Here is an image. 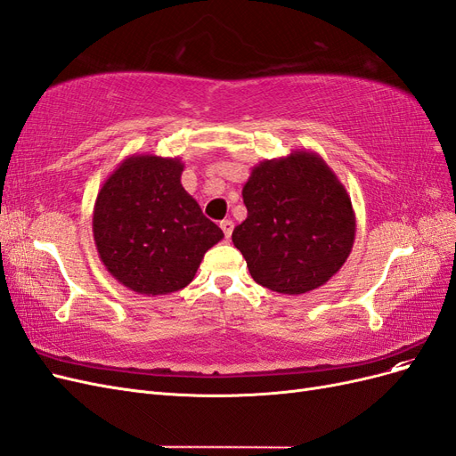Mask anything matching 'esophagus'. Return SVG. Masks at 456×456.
I'll list each match as a JSON object with an SVG mask.
<instances>
[{
  "instance_id": "1",
  "label": "esophagus",
  "mask_w": 456,
  "mask_h": 456,
  "mask_svg": "<svg viewBox=\"0 0 456 456\" xmlns=\"http://www.w3.org/2000/svg\"><path fill=\"white\" fill-rule=\"evenodd\" d=\"M220 228H223V232H224V238L230 240L232 232H233V223H232V220H230V218H224L223 223H220Z\"/></svg>"
}]
</instances>
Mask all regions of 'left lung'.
Returning a JSON list of instances; mask_svg holds the SVG:
<instances>
[{"label": "left lung", "instance_id": "left-lung-1", "mask_svg": "<svg viewBox=\"0 0 456 456\" xmlns=\"http://www.w3.org/2000/svg\"><path fill=\"white\" fill-rule=\"evenodd\" d=\"M247 218L232 241L251 278L281 295L325 285L346 262L355 213L333 169L310 150L255 165L243 186Z\"/></svg>", "mask_w": 456, "mask_h": 456}]
</instances>
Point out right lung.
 <instances>
[{
    "instance_id": "add662e5",
    "label": "right lung",
    "mask_w": 456,
    "mask_h": 456,
    "mask_svg": "<svg viewBox=\"0 0 456 456\" xmlns=\"http://www.w3.org/2000/svg\"><path fill=\"white\" fill-rule=\"evenodd\" d=\"M178 158L133 154L110 175L93 209L102 265L123 287L158 297L181 291L224 238L181 184Z\"/></svg>"
}]
</instances>
